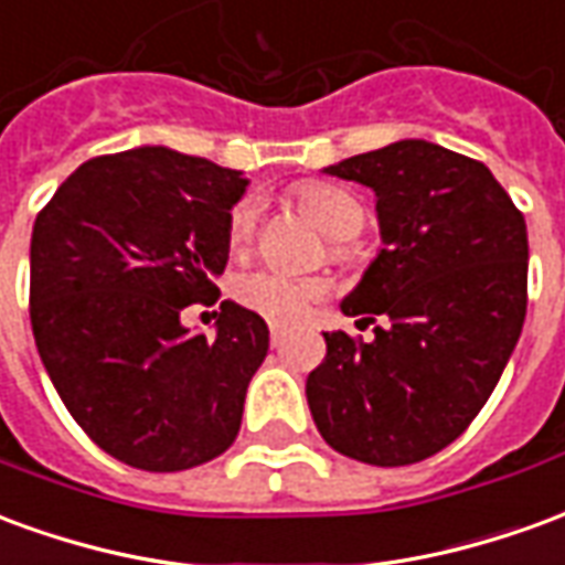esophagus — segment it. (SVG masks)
<instances>
[{"label": "esophagus", "instance_id": "obj_1", "mask_svg": "<svg viewBox=\"0 0 565 565\" xmlns=\"http://www.w3.org/2000/svg\"><path fill=\"white\" fill-rule=\"evenodd\" d=\"M284 335H287V330H284L281 323H271V327H269L271 344H281V342H284Z\"/></svg>", "mask_w": 565, "mask_h": 565}]
</instances>
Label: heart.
I'll use <instances>...</instances> for the list:
<instances>
[{
  "label": "heart",
  "instance_id": "obj_1",
  "mask_svg": "<svg viewBox=\"0 0 565 565\" xmlns=\"http://www.w3.org/2000/svg\"><path fill=\"white\" fill-rule=\"evenodd\" d=\"M296 199L315 221L320 233L332 242H348L363 230L366 211L348 190L332 184H302L296 190ZM259 209L254 199H242L226 221V238L233 250H245L254 235H257ZM342 254V250H339ZM235 299L250 311H257L263 318L271 320H296L306 315L311 302H318L323 296V284L315 278H294L287 271L278 269H254L238 275L233 284Z\"/></svg>",
  "mask_w": 565,
  "mask_h": 565
}]
</instances>
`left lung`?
Wrapping results in <instances>:
<instances>
[{
  "label": "left lung",
  "mask_w": 565,
  "mask_h": 565,
  "mask_svg": "<svg viewBox=\"0 0 565 565\" xmlns=\"http://www.w3.org/2000/svg\"><path fill=\"white\" fill-rule=\"evenodd\" d=\"M375 193L381 250L342 299L372 342L323 332L306 381L323 441L369 466L448 448L497 387L526 318V223L484 162L424 139L323 169Z\"/></svg>",
  "instance_id": "left-lung-1"
}]
</instances>
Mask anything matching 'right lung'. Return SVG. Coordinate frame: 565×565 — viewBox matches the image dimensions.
I'll return each mask as SVG.
<instances>
[{
  "label": "right lung",
  "mask_w": 565,
  "mask_h": 565,
  "mask_svg": "<svg viewBox=\"0 0 565 565\" xmlns=\"http://www.w3.org/2000/svg\"><path fill=\"white\" fill-rule=\"evenodd\" d=\"M245 190L235 169L145 145L78 166L35 217V348L68 415L115 460L181 472L238 436L269 327L226 299L209 339L181 311L217 294Z\"/></svg>",
  "instance_id": "add662e5"
}]
</instances>
